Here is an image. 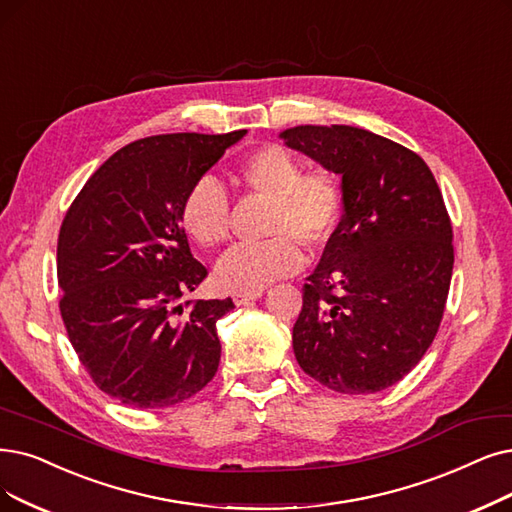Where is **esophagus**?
<instances>
[{
  "instance_id": "34e87169",
  "label": "esophagus",
  "mask_w": 512,
  "mask_h": 512,
  "mask_svg": "<svg viewBox=\"0 0 512 512\" xmlns=\"http://www.w3.org/2000/svg\"><path fill=\"white\" fill-rule=\"evenodd\" d=\"M262 290H258V292H235L233 294V302L237 304V306H241V304H248V302H252V300H258V298H262Z\"/></svg>"
}]
</instances>
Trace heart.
<instances>
[{"label":"heart","mask_w":512,"mask_h":512,"mask_svg":"<svg viewBox=\"0 0 512 512\" xmlns=\"http://www.w3.org/2000/svg\"><path fill=\"white\" fill-rule=\"evenodd\" d=\"M239 178L252 193L273 201L262 243H241L216 264V283L231 292H258L269 283L300 271V243L319 250L336 233L342 216V187L327 170L302 174L296 155L267 145L245 157ZM180 222L201 248H216L231 229L229 197L210 176L199 178L182 199Z\"/></svg>","instance_id":"obj_1"}]
</instances>
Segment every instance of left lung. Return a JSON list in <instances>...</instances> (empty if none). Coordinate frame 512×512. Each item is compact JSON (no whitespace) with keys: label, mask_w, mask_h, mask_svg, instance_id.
I'll use <instances>...</instances> for the list:
<instances>
[{"label":"left lung","mask_w":512,"mask_h":512,"mask_svg":"<svg viewBox=\"0 0 512 512\" xmlns=\"http://www.w3.org/2000/svg\"><path fill=\"white\" fill-rule=\"evenodd\" d=\"M283 145L338 174L342 220L306 277L294 325L302 370L336 393H378L435 340L454 269L452 222L414 151L353 126H296Z\"/></svg>","instance_id":"obj_1"}]
</instances>
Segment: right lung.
<instances>
[{
  "label": "right lung",
  "mask_w": 512,
  "mask_h": 512,
  "mask_svg": "<svg viewBox=\"0 0 512 512\" xmlns=\"http://www.w3.org/2000/svg\"><path fill=\"white\" fill-rule=\"evenodd\" d=\"M248 130L130 142L90 176L58 235L60 315L109 397L159 410L206 386L220 361L216 321L235 304L178 298L208 271L191 254L182 199ZM189 304V302H187Z\"/></svg>",
  "instance_id": "add662e5"
}]
</instances>
